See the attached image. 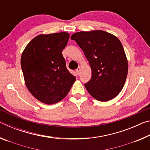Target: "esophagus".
Listing matches in <instances>:
<instances>
[{"label":"esophagus","instance_id":"1","mask_svg":"<svg viewBox=\"0 0 150 150\" xmlns=\"http://www.w3.org/2000/svg\"><path fill=\"white\" fill-rule=\"evenodd\" d=\"M81 67H78V68L77 69H76V72L77 73V74H79V73H80V71H81Z\"/></svg>","mask_w":150,"mask_h":150}]
</instances>
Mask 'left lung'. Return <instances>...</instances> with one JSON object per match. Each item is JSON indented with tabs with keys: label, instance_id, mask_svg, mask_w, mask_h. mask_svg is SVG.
I'll list each match as a JSON object with an SVG mask.
<instances>
[{
	"label": "left lung",
	"instance_id": "left-lung-1",
	"mask_svg": "<svg viewBox=\"0 0 150 150\" xmlns=\"http://www.w3.org/2000/svg\"><path fill=\"white\" fill-rule=\"evenodd\" d=\"M75 40L89 62L92 77L85 84L95 99L106 102L122 89L128 74V61L121 42L115 35L102 30L73 34Z\"/></svg>",
	"mask_w": 150,
	"mask_h": 150
}]
</instances>
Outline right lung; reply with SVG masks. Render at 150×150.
I'll return each instance as SVG.
<instances>
[{
    "mask_svg": "<svg viewBox=\"0 0 150 150\" xmlns=\"http://www.w3.org/2000/svg\"><path fill=\"white\" fill-rule=\"evenodd\" d=\"M69 38L67 32L40 34L30 42L22 53L25 83L32 95L43 103L52 105L62 100L75 81L62 55Z\"/></svg>",
    "mask_w": 150,
    "mask_h": 150,
    "instance_id": "right-lung-1",
    "label": "right lung"
}]
</instances>
